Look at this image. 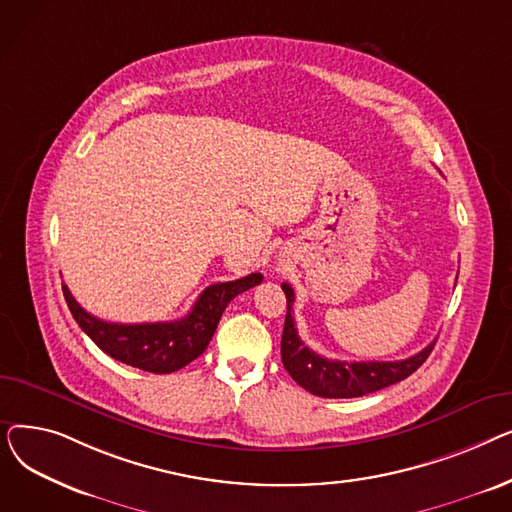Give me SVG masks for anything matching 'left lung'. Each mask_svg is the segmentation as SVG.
Returning a JSON list of instances; mask_svg holds the SVG:
<instances>
[{
	"mask_svg": "<svg viewBox=\"0 0 512 512\" xmlns=\"http://www.w3.org/2000/svg\"><path fill=\"white\" fill-rule=\"evenodd\" d=\"M286 294V321L282 332V363L290 378L307 392L321 398H357L388 388L396 382L407 380L432 353L436 342L427 344L421 353L402 361H361L348 363L338 359H326L313 353L301 340L292 317L294 290L290 284H282Z\"/></svg>",
	"mask_w": 512,
	"mask_h": 512,
	"instance_id": "8db88e82",
	"label": "left lung"
}]
</instances>
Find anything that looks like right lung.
I'll return each mask as SVG.
<instances>
[{
	"label": "right lung",
	"instance_id": "right-lung-1",
	"mask_svg": "<svg viewBox=\"0 0 512 512\" xmlns=\"http://www.w3.org/2000/svg\"><path fill=\"white\" fill-rule=\"evenodd\" d=\"M261 280V274H249L234 282L211 284L201 292L191 313L178 321H157V324L103 321L80 307L66 284L62 290L76 324L105 355L149 373H172L205 353L228 303Z\"/></svg>",
	"mask_w": 512,
	"mask_h": 512
}]
</instances>
